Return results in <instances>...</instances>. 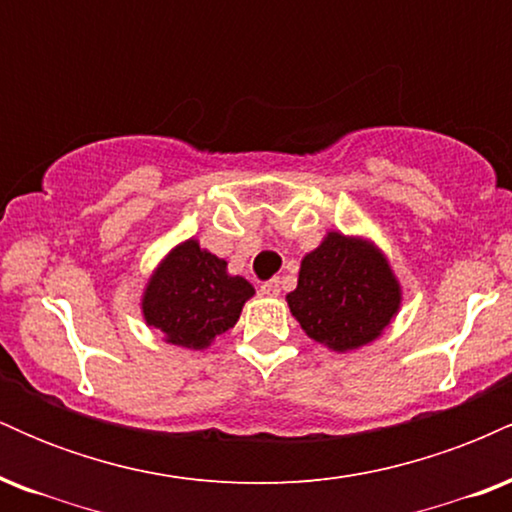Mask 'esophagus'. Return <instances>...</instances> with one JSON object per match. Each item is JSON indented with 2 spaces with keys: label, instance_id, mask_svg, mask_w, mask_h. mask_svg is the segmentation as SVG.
<instances>
[{
  "label": "esophagus",
  "instance_id": "34e87169",
  "mask_svg": "<svg viewBox=\"0 0 512 512\" xmlns=\"http://www.w3.org/2000/svg\"><path fill=\"white\" fill-rule=\"evenodd\" d=\"M279 279H269V281H264L262 284V293L264 296H269V298H274V296H279Z\"/></svg>",
  "mask_w": 512,
  "mask_h": 512
}]
</instances>
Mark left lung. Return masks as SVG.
I'll return each instance as SVG.
<instances>
[{"instance_id": "obj_1", "label": "left lung", "mask_w": 512, "mask_h": 512, "mask_svg": "<svg viewBox=\"0 0 512 512\" xmlns=\"http://www.w3.org/2000/svg\"><path fill=\"white\" fill-rule=\"evenodd\" d=\"M293 317L315 342L349 351L373 342L399 308V284L385 257L363 240L330 233L303 257Z\"/></svg>"}]
</instances>
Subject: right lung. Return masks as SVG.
Wrapping results in <instances>:
<instances>
[{
  "label": "right lung",
  "instance_id": "add662e5",
  "mask_svg": "<svg viewBox=\"0 0 512 512\" xmlns=\"http://www.w3.org/2000/svg\"><path fill=\"white\" fill-rule=\"evenodd\" d=\"M255 289L226 262L187 240L166 257L144 293V317L170 344L204 349L231 330Z\"/></svg>",
  "mask_w": 512,
  "mask_h": 512
}]
</instances>
